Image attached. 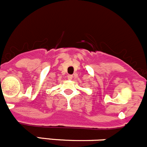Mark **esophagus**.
I'll use <instances>...</instances> for the list:
<instances>
[{
    "instance_id": "1",
    "label": "esophagus",
    "mask_w": 147,
    "mask_h": 147,
    "mask_svg": "<svg viewBox=\"0 0 147 147\" xmlns=\"http://www.w3.org/2000/svg\"><path fill=\"white\" fill-rule=\"evenodd\" d=\"M67 77H68V79L71 80L72 78H73V76H72V75H68Z\"/></svg>"
}]
</instances>
